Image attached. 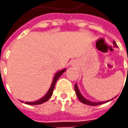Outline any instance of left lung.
Segmentation results:
<instances>
[{
    "label": "left lung",
    "mask_w": 128,
    "mask_h": 128,
    "mask_svg": "<svg viewBox=\"0 0 128 128\" xmlns=\"http://www.w3.org/2000/svg\"><path fill=\"white\" fill-rule=\"evenodd\" d=\"M113 44H114V47H117V45H116V42H114V41H113ZM75 93H76V95L78 96L79 100H80L82 103L84 104L89 105V106H99V105L103 104H104V103H107V102H110V101H111V100H112L113 99H110V100H108V101H105V102H91V101H89L88 99H86L85 97H84V96H82V94H81L80 91V90L78 88V86L77 84H75Z\"/></svg>",
    "instance_id": "obj_1"
}]
</instances>
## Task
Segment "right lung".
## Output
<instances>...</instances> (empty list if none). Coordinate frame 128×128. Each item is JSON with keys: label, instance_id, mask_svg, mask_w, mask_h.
I'll use <instances>...</instances> for the list:
<instances>
[{"label": "right lung", "instance_id": "add662e5", "mask_svg": "<svg viewBox=\"0 0 128 128\" xmlns=\"http://www.w3.org/2000/svg\"><path fill=\"white\" fill-rule=\"evenodd\" d=\"M65 70H66V68H64V69L61 70H59L58 72H57L54 75V78L53 79V82H52V83H51V85H50V88L48 89V90L47 91V92L45 94V95L44 96H42L41 99H38V100H37L36 102H25V104H26L28 105H39L41 104H43V103H44V102H47L48 99H50V96L53 94V89H54V87H55V85H56V82L57 80H58L60 77L61 76L64 72H65ZM21 102H24L22 101H20Z\"/></svg>", "mask_w": 128, "mask_h": 128}]
</instances>
